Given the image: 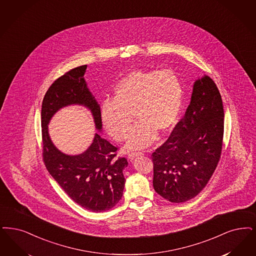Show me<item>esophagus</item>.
<instances>
[{"instance_id": "obj_1", "label": "esophagus", "mask_w": 256, "mask_h": 256, "mask_svg": "<svg viewBox=\"0 0 256 256\" xmlns=\"http://www.w3.org/2000/svg\"><path fill=\"white\" fill-rule=\"evenodd\" d=\"M143 152H130V154H128V158L130 159H134L135 157H137V156H141V155H143Z\"/></svg>"}]
</instances>
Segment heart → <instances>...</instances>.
<instances>
[{
	"instance_id": "b5f03b06",
	"label": "heart",
	"mask_w": 256,
	"mask_h": 256,
	"mask_svg": "<svg viewBox=\"0 0 256 256\" xmlns=\"http://www.w3.org/2000/svg\"><path fill=\"white\" fill-rule=\"evenodd\" d=\"M114 101L102 102L101 117L108 134L118 142L126 140L138 122L126 148L148 146L156 134L170 132L177 123L183 104L182 84L170 70H136L114 88Z\"/></svg>"
}]
</instances>
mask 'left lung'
<instances>
[{
    "label": "left lung",
    "mask_w": 256,
    "mask_h": 256,
    "mask_svg": "<svg viewBox=\"0 0 256 256\" xmlns=\"http://www.w3.org/2000/svg\"><path fill=\"white\" fill-rule=\"evenodd\" d=\"M224 136L223 102L215 82H194L184 116L152 154L155 192L172 203L192 199L208 184L220 161Z\"/></svg>",
    "instance_id": "8db88e82"
}]
</instances>
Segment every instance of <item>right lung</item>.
<instances>
[{
	"label": "right lung",
	"mask_w": 256,
	"mask_h": 256,
	"mask_svg": "<svg viewBox=\"0 0 256 256\" xmlns=\"http://www.w3.org/2000/svg\"><path fill=\"white\" fill-rule=\"evenodd\" d=\"M86 66L66 72L44 94L41 112L42 160L48 172L75 203L88 210L101 212L112 208L122 198L126 159L117 156L119 148L98 133L86 152L76 156L66 155L54 146L48 132L52 115L72 104L90 108L96 128H102L100 106L84 79Z\"/></svg>",
	"instance_id": "1"
}]
</instances>
